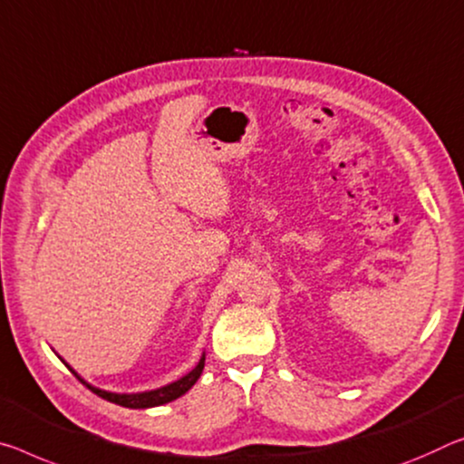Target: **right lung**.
<instances>
[{
    "instance_id": "right-lung-1",
    "label": "right lung",
    "mask_w": 464,
    "mask_h": 464,
    "mask_svg": "<svg viewBox=\"0 0 464 464\" xmlns=\"http://www.w3.org/2000/svg\"><path fill=\"white\" fill-rule=\"evenodd\" d=\"M57 357H60V355H57ZM62 362L65 363V359H62ZM204 362H206V353H202L200 362H198L194 370L188 372L186 376H181V378H178L175 382H169V384H165V386L152 388V391H142V392H111V391H102V388L92 386L91 382H86L76 370H73L72 365H68V363H65V365H68V370L80 382H82V384L88 388V391H92L94 394H99L101 399L120 404V407H128V409H150V407H160V404H167V402H171V401L179 399V396L186 394L189 388L196 384L198 378L202 376Z\"/></svg>"
}]
</instances>
